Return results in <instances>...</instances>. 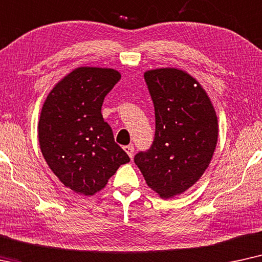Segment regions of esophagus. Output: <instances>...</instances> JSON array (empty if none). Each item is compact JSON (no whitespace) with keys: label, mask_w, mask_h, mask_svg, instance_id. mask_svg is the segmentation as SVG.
Instances as JSON below:
<instances>
[{"label":"esophagus","mask_w":262,"mask_h":262,"mask_svg":"<svg viewBox=\"0 0 262 262\" xmlns=\"http://www.w3.org/2000/svg\"><path fill=\"white\" fill-rule=\"evenodd\" d=\"M123 149H124L125 152H127V155H128L129 157H130V159L133 158V156H134V146L127 145V146H124Z\"/></svg>","instance_id":"esophagus-1"}]
</instances>
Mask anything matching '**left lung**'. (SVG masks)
Here are the masks:
<instances>
[{
  "mask_svg": "<svg viewBox=\"0 0 262 262\" xmlns=\"http://www.w3.org/2000/svg\"><path fill=\"white\" fill-rule=\"evenodd\" d=\"M155 105L151 147L134 157L146 183L160 198L182 194L204 175L218 140V121L205 90L175 68L144 75Z\"/></svg>",
  "mask_w": 262,
  "mask_h": 262,
  "instance_id": "1",
  "label": "left lung"
}]
</instances>
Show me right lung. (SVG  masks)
Listing matches in <instances>:
<instances>
[{"label":"right lung","mask_w":262,"mask_h":262,"mask_svg":"<svg viewBox=\"0 0 262 262\" xmlns=\"http://www.w3.org/2000/svg\"><path fill=\"white\" fill-rule=\"evenodd\" d=\"M120 79L115 69L76 68L52 89L41 107V153L52 172L75 193L93 195L103 189L130 160L102 115L104 98Z\"/></svg>","instance_id":"right-lung-1"}]
</instances>
